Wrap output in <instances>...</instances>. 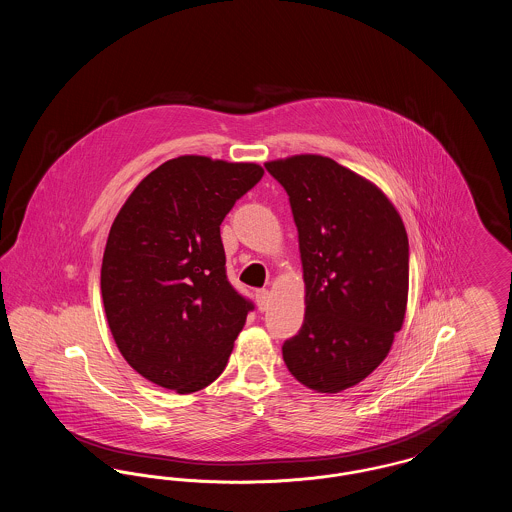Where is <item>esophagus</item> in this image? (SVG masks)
Here are the masks:
<instances>
[{
  "mask_svg": "<svg viewBox=\"0 0 512 512\" xmlns=\"http://www.w3.org/2000/svg\"><path fill=\"white\" fill-rule=\"evenodd\" d=\"M255 299H257L259 311H267L268 305H270V293H268V290H257L255 292Z\"/></svg>",
  "mask_w": 512,
  "mask_h": 512,
  "instance_id": "obj_1",
  "label": "esophagus"
}]
</instances>
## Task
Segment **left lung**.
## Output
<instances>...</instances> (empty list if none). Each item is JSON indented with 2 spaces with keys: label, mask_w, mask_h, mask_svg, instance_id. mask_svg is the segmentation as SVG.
<instances>
[{
  "label": "left lung",
  "mask_w": 512,
  "mask_h": 512,
  "mask_svg": "<svg viewBox=\"0 0 512 512\" xmlns=\"http://www.w3.org/2000/svg\"><path fill=\"white\" fill-rule=\"evenodd\" d=\"M290 195L305 318L282 345L293 378L318 393L357 386L388 357L409 297V238L390 197L330 157L265 163Z\"/></svg>",
  "instance_id": "obj_1"
}]
</instances>
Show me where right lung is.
<instances>
[{
    "label": "right lung",
    "mask_w": 512,
    "mask_h": 512,
    "mask_svg": "<svg viewBox=\"0 0 512 512\" xmlns=\"http://www.w3.org/2000/svg\"><path fill=\"white\" fill-rule=\"evenodd\" d=\"M257 163L182 155L128 195L101 263V297L124 361L146 380L203 390L253 309L226 280L220 222L261 178Z\"/></svg>",
    "instance_id": "add662e5"
}]
</instances>
